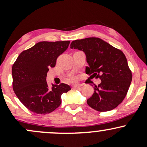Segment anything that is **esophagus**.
<instances>
[{"label":"esophagus","mask_w":147,"mask_h":147,"mask_svg":"<svg viewBox=\"0 0 147 147\" xmlns=\"http://www.w3.org/2000/svg\"><path fill=\"white\" fill-rule=\"evenodd\" d=\"M81 87H82V85H80V84H75V85H73V86H72L74 89H78Z\"/></svg>","instance_id":"obj_1"}]
</instances>
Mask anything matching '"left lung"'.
Here are the masks:
<instances>
[{"instance_id":"left-lung-1","label":"left lung","mask_w":147,"mask_h":147,"mask_svg":"<svg viewBox=\"0 0 147 147\" xmlns=\"http://www.w3.org/2000/svg\"><path fill=\"white\" fill-rule=\"evenodd\" d=\"M70 48L85 53L88 64L86 73L102 81L98 86L93 87L94 93L87 99L88 105L99 112L115 109L124 100L132 81L124 54L95 37L73 41Z\"/></svg>"}]
</instances>
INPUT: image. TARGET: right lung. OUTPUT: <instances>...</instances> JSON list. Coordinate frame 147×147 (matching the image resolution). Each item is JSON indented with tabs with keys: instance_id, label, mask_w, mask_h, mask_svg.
Here are the masks:
<instances>
[{
	"instance_id": "add662e5",
	"label": "right lung",
	"mask_w": 147,
	"mask_h": 147,
	"mask_svg": "<svg viewBox=\"0 0 147 147\" xmlns=\"http://www.w3.org/2000/svg\"><path fill=\"white\" fill-rule=\"evenodd\" d=\"M69 41L38 42L23 51L12 66L13 90L22 104L37 114L50 113L61 104V95L71 90L68 84H52L46 77L56 65L57 57L65 52Z\"/></svg>"
}]
</instances>
